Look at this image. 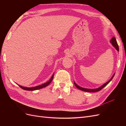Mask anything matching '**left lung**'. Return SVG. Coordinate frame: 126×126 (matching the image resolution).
<instances>
[{
    "label": "left lung",
    "mask_w": 126,
    "mask_h": 126,
    "mask_svg": "<svg viewBox=\"0 0 126 126\" xmlns=\"http://www.w3.org/2000/svg\"><path fill=\"white\" fill-rule=\"evenodd\" d=\"M110 43H111V44H112V45L113 46L115 47L116 48V50L119 51V47H118V45L117 44V41H116V39L115 38V37H112L111 39L110 40ZM115 74H114L113 75V76H112V77L110 78V79L109 80H108L107 82H106L105 83H104V85H102L101 86H100V87L99 88H96V89H88V88H82L81 87H80L79 86H78V85H77V83H76L75 81H74V84L75 85V86L78 89L81 90H82V91H86V92H92V93H94V92H97V91H100V90H101L103 88L105 87V86H106L107 85L108 83L110 82V81L112 79V78H113L114 76H115Z\"/></svg>",
    "instance_id": "8db88e82"
}]
</instances>
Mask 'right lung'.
Wrapping results in <instances>:
<instances>
[{
	"label": "right lung",
	"mask_w": 126,
	"mask_h": 126,
	"mask_svg": "<svg viewBox=\"0 0 126 126\" xmlns=\"http://www.w3.org/2000/svg\"><path fill=\"white\" fill-rule=\"evenodd\" d=\"M54 73L53 74V75L51 76V78L49 79V81H48L47 82L43 83V84L39 85V86H36V87H25L21 86L19 85H18L19 86L20 88H21L22 89L25 90L33 91V90H38V89H41V88H44V87H47L48 85H49V84H50V82L52 80L53 78H54Z\"/></svg>",
	"instance_id": "add662e5"
}]
</instances>
